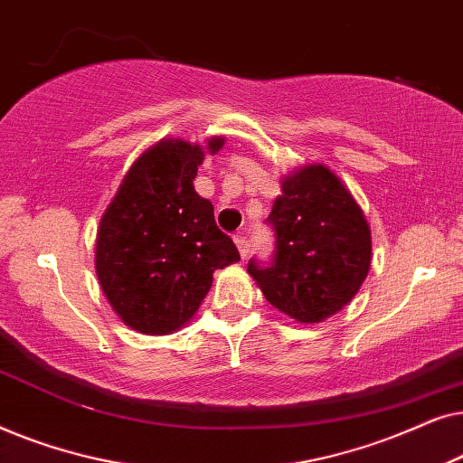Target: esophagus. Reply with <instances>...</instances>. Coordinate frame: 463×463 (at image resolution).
<instances>
[{
    "label": "esophagus",
    "mask_w": 463,
    "mask_h": 463,
    "mask_svg": "<svg viewBox=\"0 0 463 463\" xmlns=\"http://www.w3.org/2000/svg\"><path fill=\"white\" fill-rule=\"evenodd\" d=\"M233 240H236V246H238V250H240V257L246 259V255H249V250H250L249 240H246L244 236H236Z\"/></svg>",
    "instance_id": "esophagus-1"
}]
</instances>
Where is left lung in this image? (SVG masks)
Listing matches in <instances>:
<instances>
[{
	"label": "left lung",
	"instance_id": "obj_1",
	"mask_svg": "<svg viewBox=\"0 0 463 463\" xmlns=\"http://www.w3.org/2000/svg\"><path fill=\"white\" fill-rule=\"evenodd\" d=\"M268 223L276 233L274 257L249 261L265 299L303 325L344 309L369 274L371 230L337 175L322 164L288 175Z\"/></svg>",
	"mask_w": 463,
	"mask_h": 463
}]
</instances>
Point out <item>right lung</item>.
I'll use <instances>...</instances> for the list:
<instances>
[{"label":"right lung","mask_w":463,"mask_h":463,"mask_svg":"<svg viewBox=\"0 0 463 463\" xmlns=\"http://www.w3.org/2000/svg\"><path fill=\"white\" fill-rule=\"evenodd\" d=\"M225 138L213 137L208 154ZM204 147L164 138L126 173L97 233V276L113 312L145 335L187 325L213 287V271L240 261L194 189Z\"/></svg>","instance_id":"add662e5"}]
</instances>
